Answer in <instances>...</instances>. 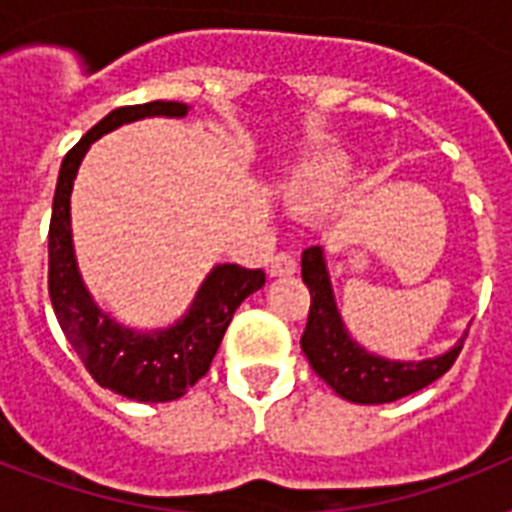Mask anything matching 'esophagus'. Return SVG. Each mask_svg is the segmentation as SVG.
I'll use <instances>...</instances> for the list:
<instances>
[{
  "label": "esophagus",
  "mask_w": 512,
  "mask_h": 512,
  "mask_svg": "<svg viewBox=\"0 0 512 512\" xmlns=\"http://www.w3.org/2000/svg\"><path fill=\"white\" fill-rule=\"evenodd\" d=\"M297 271V260L289 252H279L271 260V276H292Z\"/></svg>",
  "instance_id": "34e87169"
}]
</instances>
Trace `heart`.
<instances>
[{"label": "heart", "mask_w": 512, "mask_h": 512, "mask_svg": "<svg viewBox=\"0 0 512 512\" xmlns=\"http://www.w3.org/2000/svg\"><path fill=\"white\" fill-rule=\"evenodd\" d=\"M348 180V162L342 156L324 154L305 162L300 170L292 175V193L300 201H321L329 199L332 193L340 191L342 183Z\"/></svg>", "instance_id": "heart-1"}]
</instances>
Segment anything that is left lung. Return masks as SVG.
I'll return each mask as SVG.
<instances>
[{
    "instance_id": "8db88e82",
    "label": "left lung",
    "mask_w": 512,
    "mask_h": 512,
    "mask_svg": "<svg viewBox=\"0 0 512 512\" xmlns=\"http://www.w3.org/2000/svg\"><path fill=\"white\" fill-rule=\"evenodd\" d=\"M303 281L311 289V311L300 337V348L308 356L313 372L337 396L353 404H390L436 382L452 369L460 356L462 340L468 337H462L444 356L425 361H390L374 356L356 340H350L348 329L342 324L321 247H308L303 252Z\"/></svg>"
}]
</instances>
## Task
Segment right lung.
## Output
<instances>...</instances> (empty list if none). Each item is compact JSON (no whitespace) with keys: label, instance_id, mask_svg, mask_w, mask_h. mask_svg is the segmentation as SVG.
Instances as JSON below:
<instances>
[{"label":"right lung","instance_id":"right-lung-1","mask_svg":"<svg viewBox=\"0 0 512 512\" xmlns=\"http://www.w3.org/2000/svg\"><path fill=\"white\" fill-rule=\"evenodd\" d=\"M188 106L175 100H151L143 106L116 108L100 119L60 164L50 220V300L55 319L76 356L82 358L92 380L100 388L114 390L119 396L164 404L185 396L188 388L209 372L225 329L233 313L252 292L265 284V273L249 271L241 265H215L201 289L193 297L191 308L175 327L159 332H135L116 324L108 313L95 305L76 268L74 241H71V188L87 148L106 132L116 130L146 116H185Z\"/></svg>","mask_w":512,"mask_h":512}]
</instances>
